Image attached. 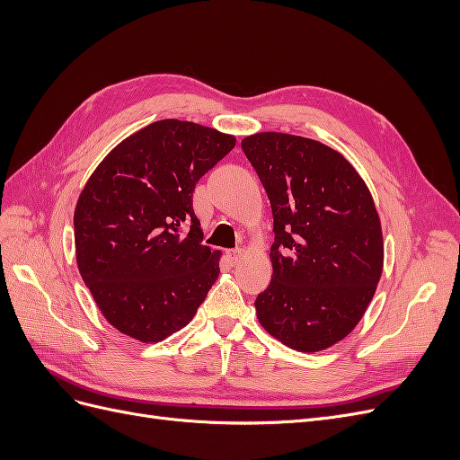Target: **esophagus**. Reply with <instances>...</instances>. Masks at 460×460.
<instances>
[{
    "instance_id": "1",
    "label": "esophagus",
    "mask_w": 460,
    "mask_h": 460,
    "mask_svg": "<svg viewBox=\"0 0 460 460\" xmlns=\"http://www.w3.org/2000/svg\"><path fill=\"white\" fill-rule=\"evenodd\" d=\"M226 257H228V261L232 264H238L242 261V257H243V252H242V249H232V252L226 253Z\"/></svg>"
}]
</instances>
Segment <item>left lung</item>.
<instances>
[{
    "label": "left lung",
    "mask_w": 460,
    "mask_h": 460,
    "mask_svg": "<svg viewBox=\"0 0 460 460\" xmlns=\"http://www.w3.org/2000/svg\"><path fill=\"white\" fill-rule=\"evenodd\" d=\"M242 149L274 217L272 282L257 296L261 326L303 353L349 336L384 269L370 190L340 151L311 137L259 132Z\"/></svg>",
    "instance_id": "1"
}]
</instances>
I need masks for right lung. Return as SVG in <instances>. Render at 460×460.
<instances>
[{"label":"right lung","instance_id":"obj_1","mask_svg":"<svg viewBox=\"0 0 460 460\" xmlns=\"http://www.w3.org/2000/svg\"><path fill=\"white\" fill-rule=\"evenodd\" d=\"M235 137L196 122L147 124L107 153L75 208L82 280L107 323L142 343L184 328L218 278L191 196Z\"/></svg>","mask_w":460,"mask_h":460}]
</instances>
